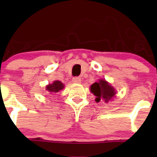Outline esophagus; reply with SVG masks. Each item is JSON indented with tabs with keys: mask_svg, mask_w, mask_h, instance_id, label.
Returning <instances> with one entry per match:
<instances>
[{
	"mask_svg": "<svg viewBox=\"0 0 157 157\" xmlns=\"http://www.w3.org/2000/svg\"><path fill=\"white\" fill-rule=\"evenodd\" d=\"M72 82L74 83H81V78H80V77H73Z\"/></svg>",
	"mask_w": 157,
	"mask_h": 157,
	"instance_id": "esophagus-1",
	"label": "esophagus"
}]
</instances>
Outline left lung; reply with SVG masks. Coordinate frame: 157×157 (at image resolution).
Segmentation results:
<instances>
[{"mask_svg": "<svg viewBox=\"0 0 157 157\" xmlns=\"http://www.w3.org/2000/svg\"><path fill=\"white\" fill-rule=\"evenodd\" d=\"M90 90L96 96V102H99L100 101H104L108 102L109 100L115 96V90L113 86L104 79H100L99 82H96L90 86Z\"/></svg>", "mask_w": 157, "mask_h": 157, "instance_id": "8db88e82", "label": "left lung"}]
</instances>
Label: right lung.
<instances>
[{
    "label": "right lung",
    "mask_w": 157,
    "mask_h": 157,
    "mask_svg": "<svg viewBox=\"0 0 157 157\" xmlns=\"http://www.w3.org/2000/svg\"><path fill=\"white\" fill-rule=\"evenodd\" d=\"M64 87V84L61 81H59V80H55L52 84L47 85L46 90H48L49 93H50V94L55 95L59 91H61V90H63Z\"/></svg>",
    "instance_id": "obj_1"
}]
</instances>
